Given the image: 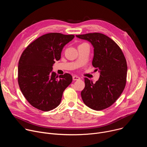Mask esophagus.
<instances>
[{
	"label": "esophagus",
	"instance_id": "1",
	"mask_svg": "<svg viewBox=\"0 0 147 147\" xmlns=\"http://www.w3.org/2000/svg\"><path fill=\"white\" fill-rule=\"evenodd\" d=\"M73 80L74 81H77V80H80V78L79 77H78V76H73Z\"/></svg>",
	"mask_w": 147,
	"mask_h": 147
}]
</instances>
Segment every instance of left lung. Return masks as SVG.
Returning <instances> with one entry per match:
<instances>
[{"label":"left lung","mask_w":147,"mask_h":147,"mask_svg":"<svg viewBox=\"0 0 147 147\" xmlns=\"http://www.w3.org/2000/svg\"><path fill=\"white\" fill-rule=\"evenodd\" d=\"M76 37L92 44V66L100 73L95 83L84 78L85 88L81 92L82 99L95 111L106 109L116 102L124 89L127 72L126 60L117 44L105 35L95 32Z\"/></svg>","instance_id":"obj_1"}]
</instances>
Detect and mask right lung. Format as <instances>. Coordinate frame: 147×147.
<instances>
[{
	"label": "right lung",
	"mask_w": 147,
	"mask_h": 147,
	"mask_svg": "<svg viewBox=\"0 0 147 147\" xmlns=\"http://www.w3.org/2000/svg\"><path fill=\"white\" fill-rule=\"evenodd\" d=\"M74 35L49 33L33 41L23 52L18 61V82L27 101L34 108L49 111L60 104L63 92L72 82L68 73L52 71L55 60H60L63 48Z\"/></svg>",
	"instance_id": "add662e5"
}]
</instances>
